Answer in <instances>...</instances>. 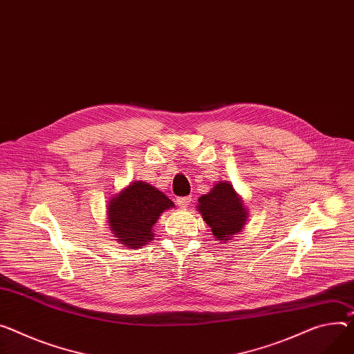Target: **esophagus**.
Instances as JSON below:
<instances>
[{
	"label": "esophagus",
	"mask_w": 354,
	"mask_h": 354,
	"mask_svg": "<svg viewBox=\"0 0 354 354\" xmlns=\"http://www.w3.org/2000/svg\"><path fill=\"white\" fill-rule=\"evenodd\" d=\"M189 203H192V197H178L177 198V204H178V207H181V208H185V207H188L189 205Z\"/></svg>",
	"instance_id": "1"
}]
</instances>
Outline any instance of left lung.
<instances>
[{
  "instance_id": "1",
  "label": "left lung",
  "mask_w": 354,
  "mask_h": 354,
  "mask_svg": "<svg viewBox=\"0 0 354 354\" xmlns=\"http://www.w3.org/2000/svg\"><path fill=\"white\" fill-rule=\"evenodd\" d=\"M198 203L197 208L216 241H230L245 225L248 212L231 183L215 184L211 193L200 197Z\"/></svg>"
}]
</instances>
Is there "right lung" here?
<instances>
[{
    "label": "right lung",
    "instance_id": "1",
    "mask_svg": "<svg viewBox=\"0 0 354 354\" xmlns=\"http://www.w3.org/2000/svg\"><path fill=\"white\" fill-rule=\"evenodd\" d=\"M109 225L126 247L140 248L153 239L151 228L173 201L143 181H136L107 205Z\"/></svg>",
    "mask_w": 354,
    "mask_h": 354
}]
</instances>
